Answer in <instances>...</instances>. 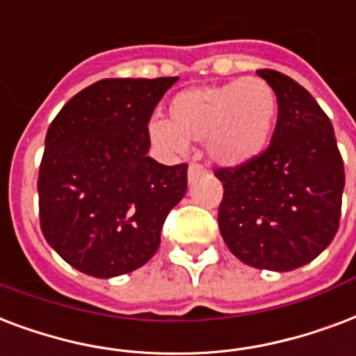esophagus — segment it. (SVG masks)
<instances>
[{
    "label": "esophagus",
    "mask_w": 356,
    "mask_h": 356,
    "mask_svg": "<svg viewBox=\"0 0 356 356\" xmlns=\"http://www.w3.org/2000/svg\"><path fill=\"white\" fill-rule=\"evenodd\" d=\"M205 172H207V170H205L202 164H197V162H192V164L188 166V181H194V179H197L200 175H203Z\"/></svg>",
    "instance_id": "34e87169"
}]
</instances>
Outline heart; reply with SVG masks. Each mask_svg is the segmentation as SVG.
I'll return each mask as SVG.
<instances>
[{
    "label": "heart",
    "instance_id": "1",
    "mask_svg": "<svg viewBox=\"0 0 356 356\" xmlns=\"http://www.w3.org/2000/svg\"><path fill=\"white\" fill-rule=\"evenodd\" d=\"M278 118V97L261 78L192 88L175 95L168 121H153L149 136L170 153L203 142L220 166H243L265 151Z\"/></svg>",
    "mask_w": 356,
    "mask_h": 356
}]
</instances>
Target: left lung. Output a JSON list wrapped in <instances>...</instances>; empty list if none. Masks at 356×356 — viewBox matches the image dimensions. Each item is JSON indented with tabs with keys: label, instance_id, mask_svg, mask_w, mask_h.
Listing matches in <instances>:
<instances>
[{
	"label": "left lung",
	"instance_id": "8db88e82",
	"mask_svg": "<svg viewBox=\"0 0 356 356\" xmlns=\"http://www.w3.org/2000/svg\"><path fill=\"white\" fill-rule=\"evenodd\" d=\"M257 74L276 91L278 121L259 156L214 170L224 186L218 227L241 261L286 273L332 243L340 227L343 159L329 115L302 86L278 70Z\"/></svg>",
	"mask_w": 356,
	"mask_h": 356
}]
</instances>
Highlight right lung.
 Listing matches in <instances>:
<instances>
[{
  "label": "right lung",
  "instance_id": "1",
  "mask_svg": "<svg viewBox=\"0 0 356 356\" xmlns=\"http://www.w3.org/2000/svg\"><path fill=\"white\" fill-rule=\"evenodd\" d=\"M175 81L177 76L95 81L46 132L37 181L40 229L83 275L112 278L145 265L186 192L188 164L164 166L147 156L149 119Z\"/></svg>",
  "mask_w": 356,
  "mask_h": 356
}]
</instances>
